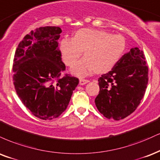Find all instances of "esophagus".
<instances>
[{
	"mask_svg": "<svg viewBox=\"0 0 160 160\" xmlns=\"http://www.w3.org/2000/svg\"><path fill=\"white\" fill-rule=\"evenodd\" d=\"M89 82V80L88 79H84V78H80L79 79V84L81 85H84V84H87Z\"/></svg>",
	"mask_w": 160,
	"mask_h": 160,
	"instance_id": "esophagus-1",
	"label": "esophagus"
}]
</instances>
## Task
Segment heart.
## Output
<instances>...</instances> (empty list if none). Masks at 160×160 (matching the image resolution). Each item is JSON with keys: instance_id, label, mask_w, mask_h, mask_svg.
<instances>
[{"instance_id": "obj_1", "label": "heart", "mask_w": 160, "mask_h": 160, "mask_svg": "<svg viewBox=\"0 0 160 160\" xmlns=\"http://www.w3.org/2000/svg\"><path fill=\"white\" fill-rule=\"evenodd\" d=\"M126 48V40L120 34L93 28L77 31L73 38L64 37L60 42V51L63 62L72 67L83 51L86 57L72 68L73 74L85 76L92 71L97 73L108 72L118 63Z\"/></svg>"}]
</instances>
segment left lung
<instances>
[{
    "label": "left lung",
    "instance_id": "8db88e82",
    "mask_svg": "<svg viewBox=\"0 0 160 160\" xmlns=\"http://www.w3.org/2000/svg\"><path fill=\"white\" fill-rule=\"evenodd\" d=\"M144 52L132 48L106 74L98 79L99 93L95 104L108 119H123L140 104L148 83V67Z\"/></svg>",
    "mask_w": 160,
    "mask_h": 160
}]
</instances>
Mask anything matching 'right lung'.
I'll return each instance as SVG.
<instances>
[{
    "label": "right lung",
    "mask_w": 160,
    "mask_h": 160,
    "mask_svg": "<svg viewBox=\"0 0 160 160\" xmlns=\"http://www.w3.org/2000/svg\"><path fill=\"white\" fill-rule=\"evenodd\" d=\"M59 27L46 26L31 31L15 52L13 84L22 102L37 118L52 120L66 110L78 78L61 76L66 66L61 61L58 39Z\"/></svg>",
    "instance_id": "right-lung-1"
}]
</instances>
